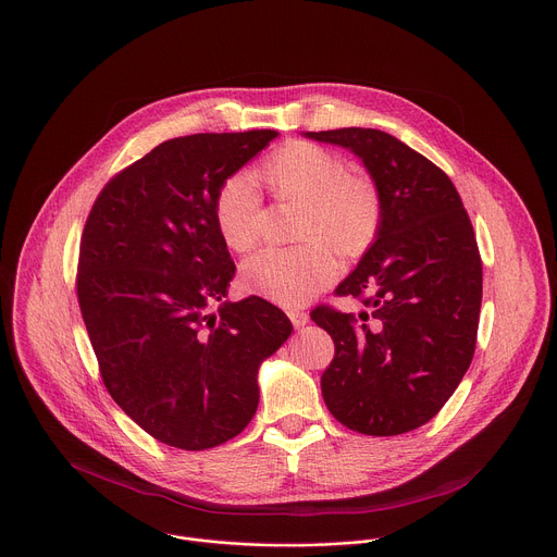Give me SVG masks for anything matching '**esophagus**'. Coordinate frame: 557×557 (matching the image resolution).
<instances>
[{"label":"esophagus","mask_w":557,"mask_h":557,"mask_svg":"<svg viewBox=\"0 0 557 557\" xmlns=\"http://www.w3.org/2000/svg\"><path fill=\"white\" fill-rule=\"evenodd\" d=\"M288 319L293 321V325H295V327H301V325H306V323H308V312L293 308V310H288Z\"/></svg>","instance_id":"esophagus-1"}]
</instances>
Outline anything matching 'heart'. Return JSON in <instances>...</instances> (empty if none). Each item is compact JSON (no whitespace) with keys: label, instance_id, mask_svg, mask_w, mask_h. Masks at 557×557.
I'll return each mask as SVG.
<instances>
[{"label":"heart","instance_id":"heart-1","mask_svg":"<svg viewBox=\"0 0 557 557\" xmlns=\"http://www.w3.org/2000/svg\"><path fill=\"white\" fill-rule=\"evenodd\" d=\"M256 181L277 201L299 206L297 247L267 249L243 267L245 286L280 306H301L338 275L336 256L360 258L383 230L379 185L349 172L347 161L310 141H288L253 170ZM249 174L234 172L214 195V223L223 243L249 253L260 243L262 195Z\"/></svg>","mask_w":557,"mask_h":557}]
</instances>
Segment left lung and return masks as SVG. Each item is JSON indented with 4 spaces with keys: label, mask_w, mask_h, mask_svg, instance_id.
<instances>
[{
    "label": "left lung",
    "mask_w": 557,
    "mask_h": 557,
    "mask_svg": "<svg viewBox=\"0 0 557 557\" xmlns=\"http://www.w3.org/2000/svg\"><path fill=\"white\" fill-rule=\"evenodd\" d=\"M306 137L358 154L385 206L376 243L334 290L369 312H310L334 341L325 407L362 435L409 433L440 413L474 356L483 267L472 223L448 174L394 135L349 126Z\"/></svg>",
    "instance_id": "left-lung-1"
}]
</instances>
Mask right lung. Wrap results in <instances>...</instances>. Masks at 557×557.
<instances>
[{"mask_svg": "<svg viewBox=\"0 0 557 557\" xmlns=\"http://www.w3.org/2000/svg\"><path fill=\"white\" fill-rule=\"evenodd\" d=\"M275 137L168 139L117 172L87 216L76 293L100 376L161 444L208 450L243 433L260 400V362L290 336L288 317L262 297L209 312L236 273L214 195Z\"/></svg>", "mask_w": 557, "mask_h": 557, "instance_id": "1", "label": "right lung"}]
</instances>
